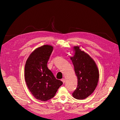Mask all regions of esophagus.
Listing matches in <instances>:
<instances>
[{
  "label": "esophagus",
  "instance_id": "esophagus-1",
  "mask_svg": "<svg viewBox=\"0 0 120 120\" xmlns=\"http://www.w3.org/2000/svg\"><path fill=\"white\" fill-rule=\"evenodd\" d=\"M61 81H62V82H63V83H64L65 82V79L64 78H62V79H61Z\"/></svg>",
  "mask_w": 120,
  "mask_h": 120
}]
</instances>
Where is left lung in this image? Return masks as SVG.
<instances>
[{
  "mask_svg": "<svg viewBox=\"0 0 120 120\" xmlns=\"http://www.w3.org/2000/svg\"><path fill=\"white\" fill-rule=\"evenodd\" d=\"M75 55L71 57L77 77L78 85L73 96L83 99L92 93L98 85L99 71L95 61L88 53L80 49L79 46L73 47Z\"/></svg>",
  "mask_w": 120,
  "mask_h": 120,
  "instance_id": "left-lung-1",
  "label": "left lung"
}]
</instances>
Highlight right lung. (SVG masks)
I'll return each mask as SVG.
<instances>
[{
  "mask_svg": "<svg viewBox=\"0 0 120 120\" xmlns=\"http://www.w3.org/2000/svg\"><path fill=\"white\" fill-rule=\"evenodd\" d=\"M52 50L53 47L48 45L36 48L28 58L25 64L26 85L34 98L41 101L54 97L63 84L47 68V63Z\"/></svg>",
  "mask_w": 120,
  "mask_h": 120,
  "instance_id": "1",
  "label": "right lung"
}]
</instances>
